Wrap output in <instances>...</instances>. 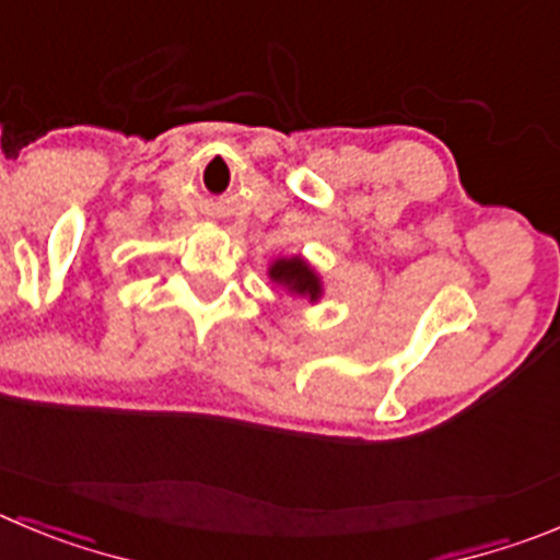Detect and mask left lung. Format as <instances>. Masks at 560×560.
<instances>
[{
	"label": "left lung",
	"mask_w": 560,
	"mask_h": 560,
	"mask_svg": "<svg viewBox=\"0 0 560 560\" xmlns=\"http://www.w3.org/2000/svg\"><path fill=\"white\" fill-rule=\"evenodd\" d=\"M269 277L275 283L285 285L289 291L300 296H311V300H319V277L314 275V269L305 264L302 258H283L275 260V266L269 269Z\"/></svg>",
	"instance_id": "obj_1"
}]
</instances>
